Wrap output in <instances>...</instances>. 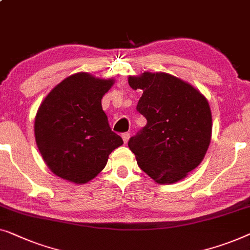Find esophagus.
I'll use <instances>...</instances> for the list:
<instances>
[{
    "label": "esophagus",
    "instance_id": "1",
    "mask_svg": "<svg viewBox=\"0 0 250 250\" xmlns=\"http://www.w3.org/2000/svg\"><path fill=\"white\" fill-rule=\"evenodd\" d=\"M122 139H123V141H124V143L126 144L129 140V134L128 133H123L122 134Z\"/></svg>",
    "mask_w": 250,
    "mask_h": 250
}]
</instances>
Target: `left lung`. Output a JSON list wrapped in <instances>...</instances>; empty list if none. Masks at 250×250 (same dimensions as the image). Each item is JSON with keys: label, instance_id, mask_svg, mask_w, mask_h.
Masks as SVG:
<instances>
[{"label": "left lung", "instance_id": "1", "mask_svg": "<svg viewBox=\"0 0 250 250\" xmlns=\"http://www.w3.org/2000/svg\"><path fill=\"white\" fill-rule=\"evenodd\" d=\"M143 95L136 109L146 125L128 141L137 165L157 184H175L203 161L212 137L208 101L189 83L165 72L128 77Z\"/></svg>", "mask_w": 250, "mask_h": 250}]
</instances>
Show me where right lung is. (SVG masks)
I'll return each instance as SVG.
<instances>
[{
  "mask_svg": "<svg viewBox=\"0 0 250 250\" xmlns=\"http://www.w3.org/2000/svg\"><path fill=\"white\" fill-rule=\"evenodd\" d=\"M114 83V79L79 72L60 82L42 100L35 117V139L54 175L80 185L88 183L123 144L101 107Z\"/></svg>",
  "mask_w": 250,
  "mask_h": 250,
  "instance_id": "add662e5",
  "label": "right lung"
}]
</instances>
